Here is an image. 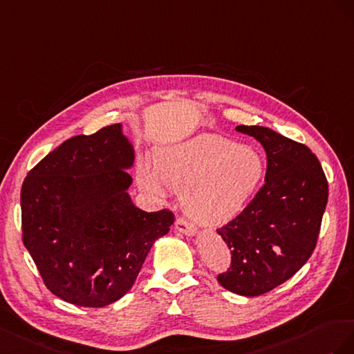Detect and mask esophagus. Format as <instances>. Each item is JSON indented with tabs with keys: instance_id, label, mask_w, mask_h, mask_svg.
I'll return each mask as SVG.
<instances>
[{
	"instance_id": "34e87169",
	"label": "esophagus",
	"mask_w": 354,
	"mask_h": 354,
	"mask_svg": "<svg viewBox=\"0 0 354 354\" xmlns=\"http://www.w3.org/2000/svg\"><path fill=\"white\" fill-rule=\"evenodd\" d=\"M175 228L179 231V233H183V234H185V236H196V233H197L196 227H194L193 224H189V222L184 221L183 218L176 219Z\"/></svg>"
}]
</instances>
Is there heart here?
<instances>
[{"label":"heart","instance_id":"heart-1","mask_svg":"<svg viewBox=\"0 0 354 354\" xmlns=\"http://www.w3.org/2000/svg\"><path fill=\"white\" fill-rule=\"evenodd\" d=\"M257 149L215 135H203L163 149L154 166H140L138 184L157 201L167 189L183 194L187 215L203 225H224L250 203L264 176Z\"/></svg>","mask_w":354,"mask_h":354}]
</instances>
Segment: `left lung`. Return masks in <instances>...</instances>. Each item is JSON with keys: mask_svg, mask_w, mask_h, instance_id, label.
<instances>
[{"mask_svg": "<svg viewBox=\"0 0 354 354\" xmlns=\"http://www.w3.org/2000/svg\"><path fill=\"white\" fill-rule=\"evenodd\" d=\"M267 154L266 184L241 214L218 228L231 252L222 288L258 297L285 283L316 248L328 180L311 149L262 126H237Z\"/></svg>", "mask_w": 354, "mask_h": 354, "instance_id": "obj_1", "label": "left lung"}]
</instances>
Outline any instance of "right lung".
I'll use <instances>...</instances> for the list:
<instances>
[{
  "label": "right lung",
  "instance_id": "1",
  "mask_svg": "<svg viewBox=\"0 0 354 354\" xmlns=\"http://www.w3.org/2000/svg\"><path fill=\"white\" fill-rule=\"evenodd\" d=\"M135 149L123 126L65 140L29 171L20 191L22 239L52 294L105 307L133 286L170 210L145 212L127 189Z\"/></svg>",
  "mask_w": 354,
  "mask_h": 354
}]
</instances>
